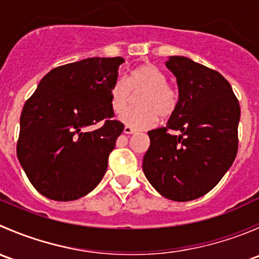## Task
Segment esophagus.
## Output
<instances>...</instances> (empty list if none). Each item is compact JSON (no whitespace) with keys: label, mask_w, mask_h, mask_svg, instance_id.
<instances>
[{"label":"esophagus","mask_w":259,"mask_h":259,"mask_svg":"<svg viewBox=\"0 0 259 259\" xmlns=\"http://www.w3.org/2000/svg\"><path fill=\"white\" fill-rule=\"evenodd\" d=\"M124 133L125 134H134V133H137V130L134 129V127H132V126H125L124 127Z\"/></svg>","instance_id":"34e87169"}]
</instances>
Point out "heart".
<instances>
[{
    "label": "heart",
    "instance_id": "b5f03b06",
    "mask_svg": "<svg viewBox=\"0 0 259 259\" xmlns=\"http://www.w3.org/2000/svg\"><path fill=\"white\" fill-rule=\"evenodd\" d=\"M142 90L138 95L139 108L126 109L120 119L127 126L146 129L158 121V117H168L178 105V93L166 83V76L158 66L143 64L129 72L125 79H117L111 88V106L114 111H121L127 105L130 91Z\"/></svg>",
    "mask_w": 259,
    "mask_h": 259
}]
</instances>
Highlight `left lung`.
Here are the masks:
<instances>
[{"instance_id":"8db88e82","label":"left lung","mask_w":259,"mask_h":259,"mask_svg":"<svg viewBox=\"0 0 259 259\" xmlns=\"http://www.w3.org/2000/svg\"><path fill=\"white\" fill-rule=\"evenodd\" d=\"M165 66L178 83V105L166 126L148 132L143 170L159 194L188 202L207 194L233 164L241 108L218 71L184 56H170Z\"/></svg>"}]
</instances>
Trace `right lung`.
I'll return each mask as SVG.
<instances>
[{"label":"right lung","mask_w":259,"mask_h":259,"mask_svg":"<svg viewBox=\"0 0 259 259\" xmlns=\"http://www.w3.org/2000/svg\"><path fill=\"white\" fill-rule=\"evenodd\" d=\"M122 57H90L55 67L26 101L17 156L31 184L57 202L79 199L100 183L124 125L110 91ZM99 121L103 127H90Z\"/></svg>","instance_id":"1"}]
</instances>
